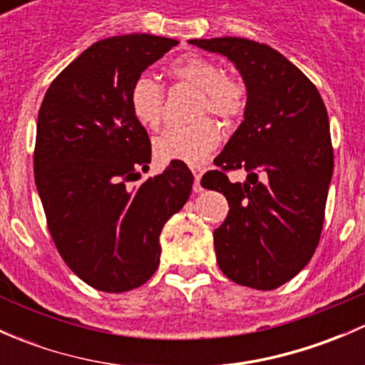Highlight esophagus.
Wrapping results in <instances>:
<instances>
[{
    "label": "esophagus",
    "mask_w": 365,
    "mask_h": 365,
    "mask_svg": "<svg viewBox=\"0 0 365 365\" xmlns=\"http://www.w3.org/2000/svg\"><path fill=\"white\" fill-rule=\"evenodd\" d=\"M192 173H194V192H201V190H203V187H201V176H203V171H201L200 168H194Z\"/></svg>",
    "instance_id": "obj_1"
}]
</instances>
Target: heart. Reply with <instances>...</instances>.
Returning <instances> with one entry per match:
<instances>
[{"label":"heart","instance_id":"b5f03b06","mask_svg":"<svg viewBox=\"0 0 365 365\" xmlns=\"http://www.w3.org/2000/svg\"><path fill=\"white\" fill-rule=\"evenodd\" d=\"M173 77L197 88L203 93L200 114L213 113L231 121L244 111L247 102L245 84L237 77L224 76L215 61L205 56L190 54L180 58L169 67ZM130 109L135 120L146 128H157L164 111V90L150 73H141L132 83ZM220 128L213 120H201L189 127H169L155 139L157 159L162 162H185L197 165L210 157L220 145Z\"/></svg>","mask_w":365,"mask_h":365}]
</instances>
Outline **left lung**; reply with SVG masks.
Masks as SVG:
<instances>
[{"mask_svg": "<svg viewBox=\"0 0 365 365\" xmlns=\"http://www.w3.org/2000/svg\"><path fill=\"white\" fill-rule=\"evenodd\" d=\"M189 43L222 54L247 90L244 121L201 180L224 194L226 220L213 231L217 263L227 279L275 289L314 254L334 173L327 108L314 84L279 51L238 36ZM227 168L248 171L230 182Z\"/></svg>", "mask_w": 365, "mask_h": 365, "instance_id": "8db88e82", "label": "left lung"}]
</instances>
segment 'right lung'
I'll list each match as a JSON object with an SVG mask.
<instances>
[{
    "label": "right lung",
    "mask_w": 365,
    "mask_h": 365,
    "mask_svg": "<svg viewBox=\"0 0 365 365\" xmlns=\"http://www.w3.org/2000/svg\"><path fill=\"white\" fill-rule=\"evenodd\" d=\"M176 43L146 33L95 42L53 81L38 111L35 182L51 237L70 270L101 292H128L155 274L162 227L192 190V173L176 160L128 187L152 162L132 83Z\"/></svg>",
    "instance_id": "obj_1"
}]
</instances>
